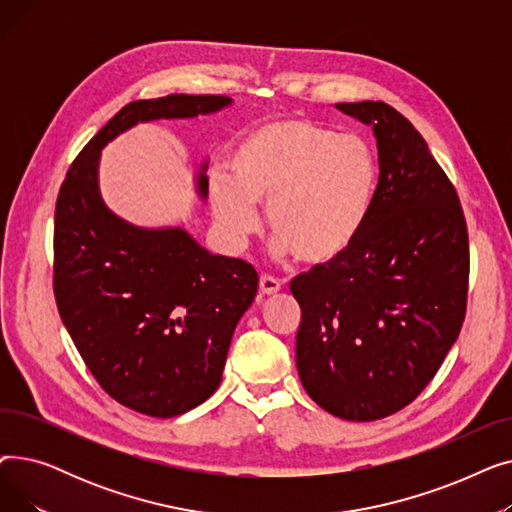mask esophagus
<instances>
[{
  "label": "esophagus",
  "instance_id": "obj_1",
  "mask_svg": "<svg viewBox=\"0 0 512 512\" xmlns=\"http://www.w3.org/2000/svg\"><path fill=\"white\" fill-rule=\"evenodd\" d=\"M280 288H282V282H280L278 278H274V276L263 274V276L259 278V290H261L263 294H276Z\"/></svg>",
  "mask_w": 512,
  "mask_h": 512
}]
</instances>
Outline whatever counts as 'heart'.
Here are the masks:
<instances>
[{"label": "heart", "instance_id": "heart-1", "mask_svg": "<svg viewBox=\"0 0 512 512\" xmlns=\"http://www.w3.org/2000/svg\"><path fill=\"white\" fill-rule=\"evenodd\" d=\"M378 176V159L361 137H338L307 120H272L236 143L228 174H209V203L230 245H245L259 224L255 205H265L276 255L319 265L361 236Z\"/></svg>", "mask_w": 512, "mask_h": 512}]
</instances>
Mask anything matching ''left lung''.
I'll list each match as a JSON object with an SVG mask.
<instances>
[{
	"label": "left lung",
	"mask_w": 512,
	"mask_h": 512,
	"mask_svg": "<svg viewBox=\"0 0 512 512\" xmlns=\"http://www.w3.org/2000/svg\"><path fill=\"white\" fill-rule=\"evenodd\" d=\"M336 107L373 128L380 180L355 245L290 282L297 369L321 409L375 421L413 402L459 338L469 234L452 182L405 116L384 101Z\"/></svg>",
	"instance_id": "8db88e82"
}]
</instances>
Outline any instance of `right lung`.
Listing matches in <instances>:
<instances>
[{"instance_id":"obj_1","label":"right lung","mask_w":512,"mask_h":512,"mask_svg":"<svg viewBox=\"0 0 512 512\" xmlns=\"http://www.w3.org/2000/svg\"><path fill=\"white\" fill-rule=\"evenodd\" d=\"M224 95H168L124 105L78 153L53 226V292L64 326L99 386L149 417H176L222 382L238 319L257 294L255 267L211 255L184 228H139L99 193V153L139 122L195 118ZM207 164L197 191L207 197Z\"/></svg>"}]
</instances>
